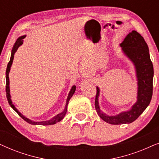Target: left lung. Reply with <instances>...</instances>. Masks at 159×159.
I'll use <instances>...</instances> for the list:
<instances>
[{"label":"left lung","mask_w":159,"mask_h":159,"mask_svg":"<svg viewBox=\"0 0 159 159\" xmlns=\"http://www.w3.org/2000/svg\"><path fill=\"white\" fill-rule=\"evenodd\" d=\"M125 56L131 61L134 66L138 84L137 101L129 110L119 113L115 116H109L101 110L98 98L100 89L96 87L95 109L98 116L111 125H124L133 122L144 111L151 101L153 95V66L150 58L149 49L144 38L132 30L126 36L120 44Z\"/></svg>","instance_id":"left-lung-1"}]
</instances>
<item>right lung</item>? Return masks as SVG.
<instances>
[{"instance_id": "right-lung-1", "label": "right lung", "mask_w": 159, "mask_h": 159, "mask_svg": "<svg viewBox=\"0 0 159 159\" xmlns=\"http://www.w3.org/2000/svg\"><path fill=\"white\" fill-rule=\"evenodd\" d=\"M25 37H26V35H23V36L19 37V38L16 40V43H14V46H13L12 51H11V55L10 61H9V62H8V64L7 65V68H6V97H7L8 102V103H9V105L11 106V107L13 109H14L15 111H16L17 114H18L19 116H20L21 118L24 119V120L26 121L27 122H28L29 124H31V125H55L56 123H57V122H58V121H61L62 119H64L65 115H66V111H67V106H68V103H69V100L71 99V98L72 97L74 93H75V90H76V86L75 85H73L72 87H71V90H70V91H69L68 97H67V99H66V105H65V108H64V111H63L61 113H60V114H58L56 115V116L53 117L52 119H49V120L43 121H32V120H31V119L27 118V117L21 114V113L19 111L18 109H17V108L15 107V106L14 105V104L12 103V101H11V95H10V86H9L10 82H9V77H8V75H9V72H10V70H11V67L13 60H14V54L16 52L17 49L19 48V47L21 46V45L23 44V39H25Z\"/></svg>"}]
</instances>
